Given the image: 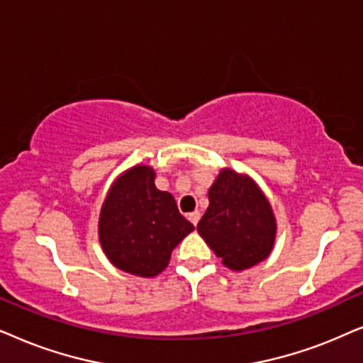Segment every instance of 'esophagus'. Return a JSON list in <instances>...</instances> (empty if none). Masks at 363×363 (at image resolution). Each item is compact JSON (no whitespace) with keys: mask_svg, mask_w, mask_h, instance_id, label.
Here are the masks:
<instances>
[{"mask_svg":"<svg viewBox=\"0 0 363 363\" xmlns=\"http://www.w3.org/2000/svg\"><path fill=\"white\" fill-rule=\"evenodd\" d=\"M199 219H201V212L199 211H194V212H191V214H189V220L194 225H197V222H199Z\"/></svg>","mask_w":363,"mask_h":363,"instance_id":"obj_1","label":"esophagus"}]
</instances>
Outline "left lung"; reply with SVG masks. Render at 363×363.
Returning <instances> with one entry per match:
<instances>
[{
	"label": "left lung",
	"instance_id": "obj_1",
	"mask_svg": "<svg viewBox=\"0 0 363 363\" xmlns=\"http://www.w3.org/2000/svg\"><path fill=\"white\" fill-rule=\"evenodd\" d=\"M197 232L227 269L242 272L272 252L277 219L249 174L224 167L209 187V207Z\"/></svg>",
	"mask_w": 363,
	"mask_h": 363
}]
</instances>
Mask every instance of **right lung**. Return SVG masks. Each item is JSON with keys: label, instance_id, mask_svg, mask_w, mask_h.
Instances as JSON below:
<instances>
[{"label": "right lung", "instance_id": "add662e5", "mask_svg": "<svg viewBox=\"0 0 363 363\" xmlns=\"http://www.w3.org/2000/svg\"><path fill=\"white\" fill-rule=\"evenodd\" d=\"M151 166L138 164L119 174L101 206L98 235L114 267L138 277H156L176 245L194 230L172 194L159 191Z\"/></svg>", "mask_w": 363, "mask_h": 363}]
</instances>
